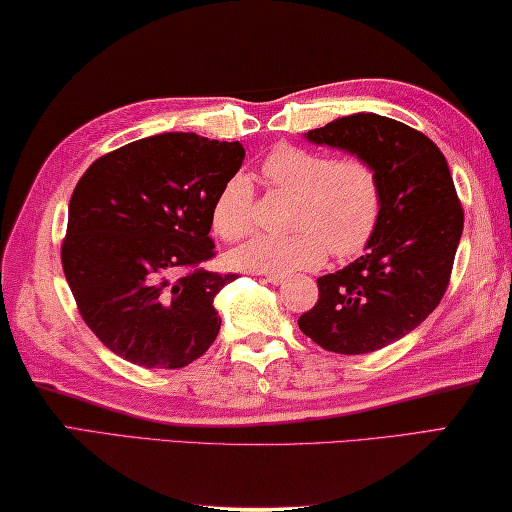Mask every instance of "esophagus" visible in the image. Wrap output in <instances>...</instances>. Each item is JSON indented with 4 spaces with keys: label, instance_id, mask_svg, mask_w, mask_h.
I'll list each match as a JSON object with an SVG mask.
<instances>
[{
    "label": "esophagus",
    "instance_id": "34e87169",
    "mask_svg": "<svg viewBox=\"0 0 512 512\" xmlns=\"http://www.w3.org/2000/svg\"><path fill=\"white\" fill-rule=\"evenodd\" d=\"M258 274H261L265 281H270V283H274V286H279V283H283V281H286V276H283V274H274V272H258Z\"/></svg>",
    "mask_w": 512,
    "mask_h": 512
}]
</instances>
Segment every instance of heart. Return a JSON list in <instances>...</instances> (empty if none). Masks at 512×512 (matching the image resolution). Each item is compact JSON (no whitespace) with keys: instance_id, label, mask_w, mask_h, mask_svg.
Wrapping results in <instances>:
<instances>
[{"instance_id":"b5f03b06","label":"heart","mask_w":512,"mask_h":512,"mask_svg":"<svg viewBox=\"0 0 512 512\" xmlns=\"http://www.w3.org/2000/svg\"><path fill=\"white\" fill-rule=\"evenodd\" d=\"M274 190L297 197L292 236H258L231 254V263L254 272L286 274L317 267L326 249L335 258L356 256L381 220L383 188L376 167L358 156L333 158L315 149L276 145L261 163ZM256 197L247 177L236 174L213 201V229L226 242L254 231Z\"/></svg>"}]
</instances>
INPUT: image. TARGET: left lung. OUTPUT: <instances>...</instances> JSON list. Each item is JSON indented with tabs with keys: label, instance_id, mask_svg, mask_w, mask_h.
I'll return each instance as SVG.
<instances>
[{
	"label": "left lung",
	"instance_id": "1",
	"mask_svg": "<svg viewBox=\"0 0 512 512\" xmlns=\"http://www.w3.org/2000/svg\"><path fill=\"white\" fill-rule=\"evenodd\" d=\"M306 138L370 161L383 208L367 251L317 279L320 297L299 329L335 354H370L417 329L447 292L463 233L449 165L422 131L376 113L338 117Z\"/></svg>",
	"mask_w": 512,
	"mask_h": 512
}]
</instances>
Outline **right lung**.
Segmentation results:
<instances>
[{"instance_id":"1","label":"right lung","mask_w":512,"mask_h":512,"mask_svg":"<svg viewBox=\"0 0 512 512\" xmlns=\"http://www.w3.org/2000/svg\"><path fill=\"white\" fill-rule=\"evenodd\" d=\"M240 142L158 133L92 163L72 192L61 247L74 301L99 340L147 370H179L220 333L213 299L238 274L215 256L213 201L240 170Z\"/></svg>"}]
</instances>
